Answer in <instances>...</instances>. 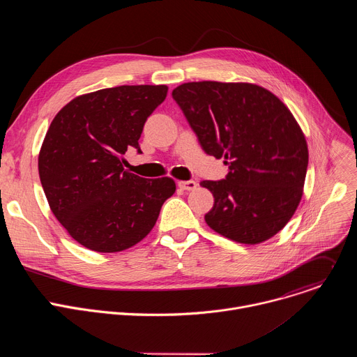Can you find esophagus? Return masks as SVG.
<instances>
[{"instance_id": "obj_1", "label": "esophagus", "mask_w": 357, "mask_h": 357, "mask_svg": "<svg viewBox=\"0 0 357 357\" xmlns=\"http://www.w3.org/2000/svg\"><path fill=\"white\" fill-rule=\"evenodd\" d=\"M178 186L183 190H193V189H196L197 183L195 181H179Z\"/></svg>"}]
</instances>
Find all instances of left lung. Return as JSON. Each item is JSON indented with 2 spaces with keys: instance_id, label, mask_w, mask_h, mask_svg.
Here are the masks:
<instances>
[{
  "instance_id": "1",
  "label": "left lung",
  "mask_w": 357,
  "mask_h": 357,
  "mask_svg": "<svg viewBox=\"0 0 357 357\" xmlns=\"http://www.w3.org/2000/svg\"><path fill=\"white\" fill-rule=\"evenodd\" d=\"M208 155L229 165L220 181H202L215 197L205 220L243 244L275 236L295 213L308 168L303 132L282 101L251 83L190 82L174 89Z\"/></svg>"
}]
</instances>
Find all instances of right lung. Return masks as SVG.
Here are the masks:
<instances>
[{
	"mask_svg": "<svg viewBox=\"0 0 357 357\" xmlns=\"http://www.w3.org/2000/svg\"><path fill=\"white\" fill-rule=\"evenodd\" d=\"M167 93L164 84L101 89L73 98L50 123L38 158L40 183L50 211L86 248L132 247L175 193L174 179H145L123 167L128 148L141 154L144 124Z\"/></svg>",
	"mask_w": 357,
	"mask_h": 357,
	"instance_id": "add662e5",
	"label": "right lung"
}]
</instances>
